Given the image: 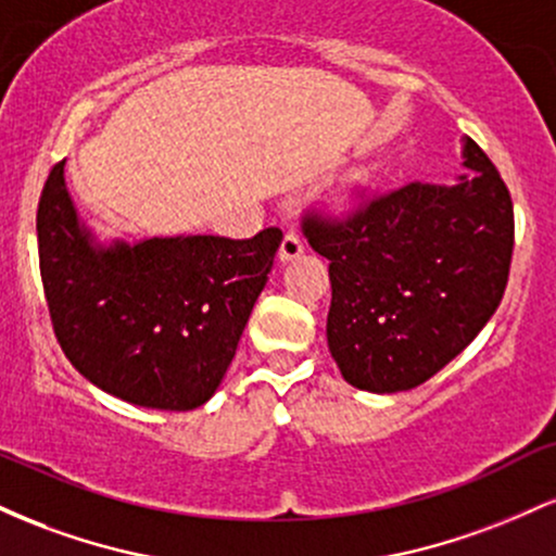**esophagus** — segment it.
I'll list each match as a JSON object with an SVG mask.
<instances>
[{"label":"esophagus","mask_w":556,"mask_h":556,"mask_svg":"<svg viewBox=\"0 0 556 556\" xmlns=\"http://www.w3.org/2000/svg\"><path fill=\"white\" fill-rule=\"evenodd\" d=\"M303 251H305L303 238H300L295 229H290V232H287L282 238V245H279V258L292 261V258L303 256Z\"/></svg>","instance_id":"esophagus-1"}]
</instances>
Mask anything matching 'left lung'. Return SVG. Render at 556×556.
I'll list each match as a JSON object with an SVG mask.
<instances>
[{"instance_id":"1","label":"left lung","mask_w":556,"mask_h":556,"mask_svg":"<svg viewBox=\"0 0 556 556\" xmlns=\"http://www.w3.org/2000/svg\"><path fill=\"white\" fill-rule=\"evenodd\" d=\"M455 185L407 182L344 219L305 214L329 258L327 340L344 381L405 392L460 355L500 308L515 245L513 198L476 140Z\"/></svg>"}]
</instances>
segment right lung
<instances>
[{
    "instance_id": "right-lung-1",
    "label": "right lung",
    "mask_w": 556,
    "mask_h": 556,
    "mask_svg": "<svg viewBox=\"0 0 556 556\" xmlns=\"http://www.w3.org/2000/svg\"><path fill=\"white\" fill-rule=\"evenodd\" d=\"M43 295L62 353L96 387L156 410L201 407L225 379L282 229L96 245L49 172L36 214Z\"/></svg>"
}]
</instances>
